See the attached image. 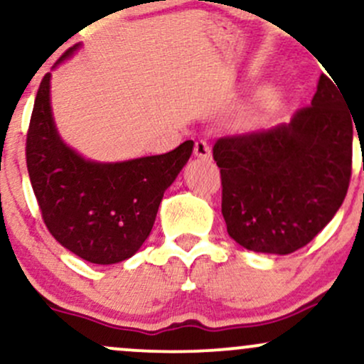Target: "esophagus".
<instances>
[{
  "mask_svg": "<svg viewBox=\"0 0 364 364\" xmlns=\"http://www.w3.org/2000/svg\"><path fill=\"white\" fill-rule=\"evenodd\" d=\"M193 154H195V157H198V159L210 157V145H208V141L207 140H196Z\"/></svg>",
  "mask_w": 364,
  "mask_h": 364,
  "instance_id": "1",
  "label": "esophagus"
}]
</instances>
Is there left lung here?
I'll list each match as a JSON object with an SVG mask.
<instances>
[{
	"instance_id": "8db88e82",
	"label": "left lung",
	"mask_w": 364,
	"mask_h": 364,
	"mask_svg": "<svg viewBox=\"0 0 364 364\" xmlns=\"http://www.w3.org/2000/svg\"><path fill=\"white\" fill-rule=\"evenodd\" d=\"M346 104L336 80L321 75L311 106L289 123L215 141L223 215L237 245L289 255L332 220L348 193L353 162L356 123Z\"/></svg>"
}]
</instances>
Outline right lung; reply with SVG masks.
Masks as SVG:
<instances>
[{"label":"right lung","mask_w":364,"mask_h":364,"mask_svg":"<svg viewBox=\"0 0 364 364\" xmlns=\"http://www.w3.org/2000/svg\"><path fill=\"white\" fill-rule=\"evenodd\" d=\"M70 48L56 65L73 56ZM193 141L161 156L101 162L61 139L51 107V73L41 82L27 133V169L43 219L63 248L97 265L128 260L145 243L164 191L185 168Z\"/></svg>","instance_id":"right-lung-1"}]
</instances>
